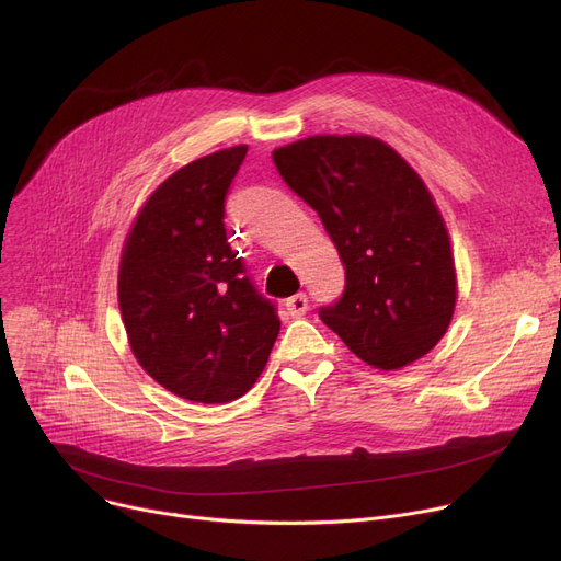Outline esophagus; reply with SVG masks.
I'll return each mask as SVG.
<instances>
[{
  "label": "esophagus",
  "instance_id": "34e87169",
  "mask_svg": "<svg viewBox=\"0 0 561 561\" xmlns=\"http://www.w3.org/2000/svg\"><path fill=\"white\" fill-rule=\"evenodd\" d=\"M307 309H309V300H307L305 293H296V296H290V298L286 300V311H288L293 318H302V316L307 313Z\"/></svg>",
  "mask_w": 561,
  "mask_h": 561
}]
</instances>
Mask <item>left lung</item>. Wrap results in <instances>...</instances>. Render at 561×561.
Returning a JSON list of instances; mask_svg holds the SVG:
<instances>
[{
  "mask_svg": "<svg viewBox=\"0 0 561 561\" xmlns=\"http://www.w3.org/2000/svg\"><path fill=\"white\" fill-rule=\"evenodd\" d=\"M273 159L345 265L341 298L320 320L381 370L427 355L453 320L457 275L446 222L414 168L370 136H311Z\"/></svg>",
  "mask_w": 561,
  "mask_h": 561,
  "instance_id": "obj_1",
  "label": "left lung"
}]
</instances>
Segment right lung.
Masks as SVG:
<instances>
[{"label": "right lung", "mask_w": 561, "mask_h": 561, "mask_svg": "<svg viewBox=\"0 0 561 561\" xmlns=\"http://www.w3.org/2000/svg\"><path fill=\"white\" fill-rule=\"evenodd\" d=\"M245 154L236 145L170 174L136 216L117 275L138 364L204 404L252 389L282 325L227 241L225 199Z\"/></svg>", "instance_id": "obj_1"}]
</instances>
